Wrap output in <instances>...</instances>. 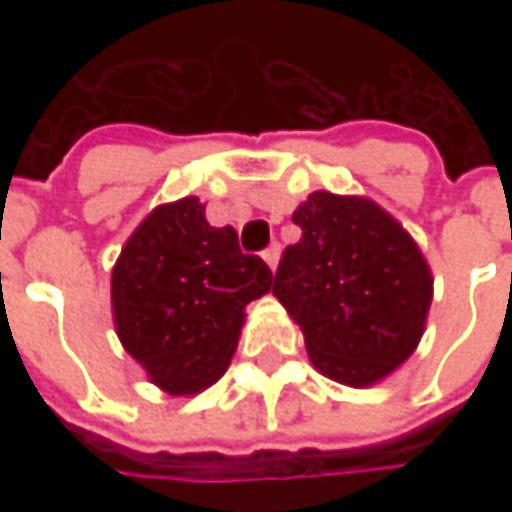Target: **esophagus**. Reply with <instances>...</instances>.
<instances>
[{
  "label": "esophagus",
  "instance_id": "1",
  "mask_svg": "<svg viewBox=\"0 0 512 512\" xmlns=\"http://www.w3.org/2000/svg\"><path fill=\"white\" fill-rule=\"evenodd\" d=\"M263 260H266L271 271L277 268V263H279V244H277V241H274V244L268 246L266 252H263Z\"/></svg>",
  "mask_w": 512,
  "mask_h": 512
}]
</instances>
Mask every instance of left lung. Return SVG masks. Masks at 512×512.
<instances>
[{"label": "left lung", "mask_w": 512, "mask_h": 512, "mask_svg": "<svg viewBox=\"0 0 512 512\" xmlns=\"http://www.w3.org/2000/svg\"><path fill=\"white\" fill-rule=\"evenodd\" d=\"M282 252L274 296L304 332L312 365L348 386L376 384L414 354L433 279L400 224L359 197L315 191Z\"/></svg>", "instance_id": "left-lung-1"}]
</instances>
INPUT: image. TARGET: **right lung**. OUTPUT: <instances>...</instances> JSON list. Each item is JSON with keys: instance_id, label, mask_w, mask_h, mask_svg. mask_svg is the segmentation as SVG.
<instances>
[{"instance_id": "right-lung-1", "label": "right lung", "mask_w": 512, "mask_h": 512, "mask_svg": "<svg viewBox=\"0 0 512 512\" xmlns=\"http://www.w3.org/2000/svg\"><path fill=\"white\" fill-rule=\"evenodd\" d=\"M263 257L233 227H211L197 197L161 205L136 227L112 271L120 343L169 395H194L230 367L244 307L271 290Z\"/></svg>"}]
</instances>
